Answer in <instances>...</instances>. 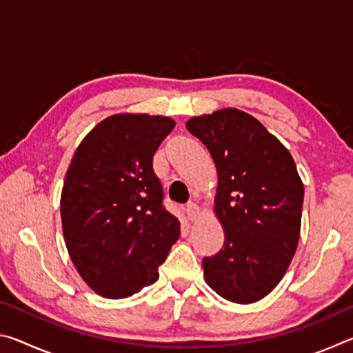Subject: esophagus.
Wrapping results in <instances>:
<instances>
[{
  "label": "esophagus",
  "instance_id": "obj_1",
  "mask_svg": "<svg viewBox=\"0 0 353 353\" xmlns=\"http://www.w3.org/2000/svg\"><path fill=\"white\" fill-rule=\"evenodd\" d=\"M185 213H187L188 221H194L196 218L199 216V207L191 202V204H188L187 208H185Z\"/></svg>",
  "mask_w": 353,
  "mask_h": 353
}]
</instances>
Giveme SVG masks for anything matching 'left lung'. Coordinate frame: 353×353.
<instances>
[{"instance_id": "obj_1", "label": "left lung", "mask_w": 353, "mask_h": 353, "mask_svg": "<svg viewBox=\"0 0 353 353\" xmlns=\"http://www.w3.org/2000/svg\"><path fill=\"white\" fill-rule=\"evenodd\" d=\"M187 129L204 143L218 171L214 213L224 246L204 256L207 285L236 303L276 288L296 254L303 183L288 149L238 109L193 117Z\"/></svg>"}]
</instances>
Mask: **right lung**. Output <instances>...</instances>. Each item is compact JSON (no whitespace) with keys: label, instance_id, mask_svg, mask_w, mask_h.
Segmentation results:
<instances>
[{"label":"right lung","instance_id":"right-lung-1","mask_svg":"<svg viewBox=\"0 0 353 353\" xmlns=\"http://www.w3.org/2000/svg\"><path fill=\"white\" fill-rule=\"evenodd\" d=\"M174 126L168 117L118 113L94 126L73 155L61 196L63 238L77 272L99 296L124 299L157 282L181 236L152 168Z\"/></svg>","mask_w":353,"mask_h":353}]
</instances>
